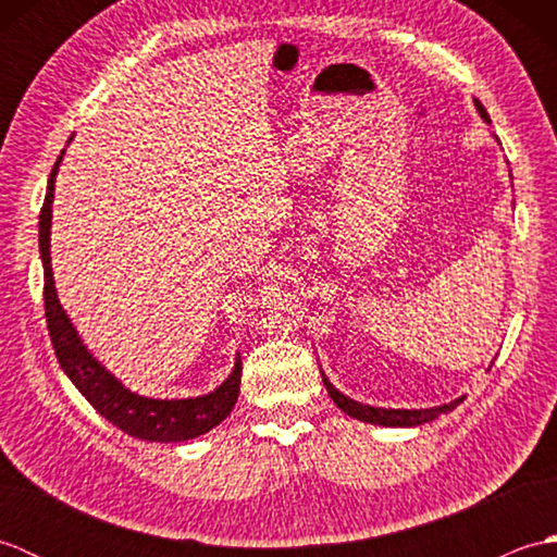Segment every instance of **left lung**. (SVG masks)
Returning a JSON list of instances; mask_svg holds the SVG:
<instances>
[{
  "label": "left lung",
  "mask_w": 557,
  "mask_h": 557,
  "mask_svg": "<svg viewBox=\"0 0 557 557\" xmlns=\"http://www.w3.org/2000/svg\"><path fill=\"white\" fill-rule=\"evenodd\" d=\"M476 110L481 112L483 120L488 122V114H486V110H483V104L479 100H476ZM323 383L327 387V395L333 397V401L342 411L349 413V417H354V419H359V421L377 423V425H421V423L433 421L441 411L455 409L457 405H461V401H465V397H457L455 401H449V405L435 407V409H377V407L361 405V401H354V399L345 397V395L339 393V389H335L333 385L327 383V377H323Z\"/></svg>",
  "instance_id": "8db88e82"
}]
</instances>
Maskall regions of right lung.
<instances>
[{
  "label": "right lung",
  "instance_id": "add662e5",
  "mask_svg": "<svg viewBox=\"0 0 557 557\" xmlns=\"http://www.w3.org/2000/svg\"><path fill=\"white\" fill-rule=\"evenodd\" d=\"M64 156V150H62ZM62 156L57 158L50 182H47L45 203L40 210V258L45 268V318L47 330L59 363L78 393L96 407L104 419L114 423L124 433L152 443H180L188 437L203 435L215 429L220 421L227 419L236 397H239L242 383V359L236 357L232 375L215 393L191 399H148L132 389H126L114 375L90 357L83 347L74 325L69 323L62 306L57 299L52 263H50V224H52V198H54V176Z\"/></svg>",
  "mask_w": 557,
  "mask_h": 557
}]
</instances>
